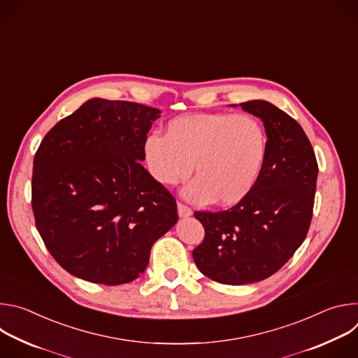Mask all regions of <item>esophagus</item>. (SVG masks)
Masks as SVG:
<instances>
[{"label":"esophagus","instance_id":"esophagus-1","mask_svg":"<svg viewBox=\"0 0 358 358\" xmlns=\"http://www.w3.org/2000/svg\"><path fill=\"white\" fill-rule=\"evenodd\" d=\"M177 208H178V215H180L181 218H187V217H191V215H192V210H191L189 207L184 206V203H181V202L177 203Z\"/></svg>","mask_w":358,"mask_h":358}]
</instances>
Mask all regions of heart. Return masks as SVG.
I'll return each mask as SVG.
<instances>
[{
  "label": "heart",
  "instance_id": "obj_1",
  "mask_svg": "<svg viewBox=\"0 0 358 358\" xmlns=\"http://www.w3.org/2000/svg\"><path fill=\"white\" fill-rule=\"evenodd\" d=\"M264 126L249 115L189 113L167 123L166 136L150 133L143 143L148 173L174 185L195 170L182 191L192 202L231 207L257 184L266 160Z\"/></svg>",
  "mask_w": 358,
  "mask_h": 358
}]
</instances>
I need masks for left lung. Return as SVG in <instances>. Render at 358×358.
Instances as JSON below:
<instances>
[{"label": "left lung", "mask_w": 358, "mask_h": 358, "mask_svg": "<svg viewBox=\"0 0 358 358\" xmlns=\"http://www.w3.org/2000/svg\"><path fill=\"white\" fill-rule=\"evenodd\" d=\"M241 108L264 122L268 150L250 192L227 211H196L206 229L192 250L199 272L224 285L261 282L278 272L308 235L319 167L301 126L266 100Z\"/></svg>", "instance_id": "1"}]
</instances>
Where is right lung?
Segmentation results:
<instances>
[{
  "mask_svg": "<svg viewBox=\"0 0 358 358\" xmlns=\"http://www.w3.org/2000/svg\"><path fill=\"white\" fill-rule=\"evenodd\" d=\"M160 110L90 99L41 141L32 173L36 229L71 275L123 285L147 268L150 250L177 221L167 188L141 166Z\"/></svg>",
  "mask_w": 358,
  "mask_h": 358,
  "instance_id": "right-lung-1",
  "label": "right lung"
}]
</instances>
